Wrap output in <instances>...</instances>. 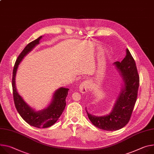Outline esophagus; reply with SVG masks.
Masks as SVG:
<instances>
[{"instance_id": "1", "label": "esophagus", "mask_w": 154, "mask_h": 154, "mask_svg": "<svg viewBox=\"0 0 154 154\" xmlns=\"http://www.w3.org/2000/svg\"><path fill=\"white\" fill-rule=\"evenodd\" d=\"M90 83L88 82H84L82 83L79 86V90L80 92L83 93H86L88 91V90L89 88V85Z\"/></svg>"}]
</instances>
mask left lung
Returning <instances> with one entry per match:
<instances>
[{
  "label": "left lung",
  "mask_w": 154,
  "mask_h": 154,
  "mask_svg": "<svg viewBox=\"0 0 154 154\" xmlns=\"http://www.w3.org/2000/svg\"><path fill=\"white\" fill-rule=\"evenodd\" d=\"M113 65L122 77V88L115 101L111 112L105 116H96L88 112L91 122L101 130L116 131L124 127L131 117L137 99L139 85L135 61L128 48L126 49L125 58L120 63H114Z\"/></svg>",
  "instance_id": "obj_1"
}]
</instances>
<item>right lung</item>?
Wrapping results in <instances>:
<instances>
[{"label": "right lung", "mask_w": 154, "mask_h": 154, "mask_svg": "<svg viewBox=\"0 0 154 154\" xmlns=\"http://www.w3.org/2000/svg\"><path fill=\"white\" fill-rule=\"evenodd\" d=\"M42 37L40 36L27 44L18 56L14 66L12 78L13 100L18 112L26 123L38 128L50 127L57 122L65 109L66 98L69 90L64 87L58 88L53 93L48 106L44 109L36 110L24 100L17 90L15 79L19 65L26 56L39 44Z\"/></svg>", "instance_id": "1"}]
</instances>
